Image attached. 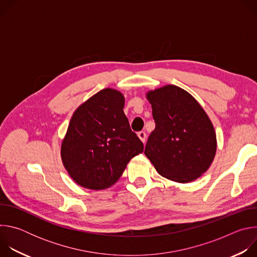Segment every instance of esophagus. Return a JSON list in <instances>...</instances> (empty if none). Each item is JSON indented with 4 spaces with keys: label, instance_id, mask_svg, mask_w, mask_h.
I'll use <instances>...</instances> for the list:
<instances>
[{
    "label": "esophagus",
    "instance_id": "34e87169",
    "mask_svg": "<svg viewBox=\"0 0 257 257\" xmlns=\"http://www.w3.org/2000/svg\"><path fill=\"white\" fill-rule=\"evenodd\" d=\"M138 137H139L140 140L144 143L145 140H146V133H145L144 131H140V132H138Z\"/></svg>",
    "mask_w": 257,
    "mask_h": 257
}]
</instances>
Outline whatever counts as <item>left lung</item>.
<instances>
[{
  "instance_id": "left-lung-1",
  "label": "left lung",
  "mask_w": 257,
  "mask_h": 257,
  "mask_svg": "<svg viewBox=\"0 0 257 257\" xmlns=\"http://www.w3.org/2000/svg\"><path fill=\"white\" fill-rule=\"evenodd\" d=\"M156 128L145 145V156L163 177L188 183L201 176L213 161V126L196 99L176 85L148 92Z\"/></svg>"
}]
</instances>
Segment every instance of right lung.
<instances>
[{"instance_id": "right-lung-1", "label": "right lung", "mask_w": 257, "mask_h": 257, "mask_svg": "<svg viewBox=\"0 0 257 257\" xmlns=\"http://www.w3.org/2000/svg\"><path fill=\"white\" fill-rule=\"evenodd\" d=\"M124 96L105 88L73 114L62 142L61 156L70 177L82 187L107 188L122 176L143 143L124 114Z\"/></svg>"}]
</instances>
